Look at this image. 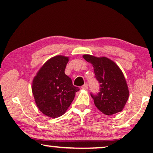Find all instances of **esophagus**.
<instances>
[{
  "label": "esophagus",
  "mask_w": 153,
  "mask_h": 153,
  "mask_svg": "<svg viewBox=\"0 0 153 153\" xmlns=\"http://www.w3.org/2000/svg\"><path fill=\"white\" fill-rule=\"evenodd\" d=\"M81 88H82V89L87 90L88 88V85L87 83H85L84 85H82V86H81Z\"/></svg>",
  "instance_id": "34e87169"
}]
</instances>
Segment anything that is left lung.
Wrapping results in <instances>:
<instances>
[{
    "label": "left lung",
    "instance_id": "8db88e82",
    "mask_svg": "<svg viewBox=\"0 0 153 153\" xmlns=\"http://www.w3.org/2000/svg\"><path fill=\"white\" fill-rule=\"evenodd\" d=\"M83 57L94 68L100 83V92L91 94L96 107L107 116L120 112L129 98V90L123 73L109 58L85 54Z\"/></svg>",
    "mask_w": 153,
    "mask_h": 153
}]
</instances>
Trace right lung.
<instances>
[{"instance_id":"right-lung-1","label":"right lung","mask_w":153,"mask_h":153,"mask_svg":"<svg viewBox=\"0 0 153 153\" xmlns=\"http://www.w3.org/2000/svg\"><path fill=\"white\" fill-rule=\"evenodd\" d=\"M69 58L56 56L48 60L37 72L32 92L39 111L49 118H58L68 110L79 91L65 74Z\"/></svg>"}]
</instances>
